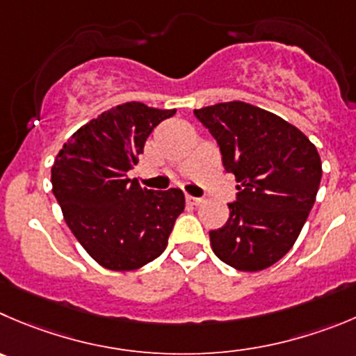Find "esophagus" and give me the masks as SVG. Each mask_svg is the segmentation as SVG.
I'll return each mask as SVG.
<instances>
[{
    "label": "esophagus",
    "instance_id": "1",
    "mask_svg": "<svg viewBox=\"0 0 356 356\" xmlns=\"http://www.w3.org/2000/svg\"><path fill=\"white\" fill-rule=\"evenodd\" d=\"M185 199H187V202L188 204H192V206H199L202 202V199H199V197H194V195H185Z\"/></svg>",
    "mask_w": 356,
    "mask_h": 356
}]
</instances>
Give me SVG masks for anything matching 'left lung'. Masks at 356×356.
Masks as SVG:
<instances>
[{
    "label": "left lung",
    "instance_id": "left-lung-1",
    "mask_svg": "<svg viewBox=\"0 0 356 356\" xmlns=\"http://www.w3.org/2000/svg\"><path fill=\"white\" fill-rule=\"evenodd\" d=\"M213 134L238 199L225 225L209 232L215 255L255 273L285 257L316 199L321 161L306 134L282 117L243 101L194 110Z\"/></svg>",
    "mask_w": 356,
    "mask_h": 356
}]
</instances>
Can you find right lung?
Segmentation results:
<instances>
[{
	"instance_id": "add662e5",
	"label": "right lung",
	"mask_w": 356,
	"mask_h": 356,
	"mask_svg": "<svg viewBox=\"0 0 356 356\" xmlns=\"http://www.w3.org/2000/svg\"><path fill=\"white\" fill-rule=\"evenodd\" d=\"M175 113L118 104L73 133L54 161L52 192L64 220L106 269L134 270L157 259L185 209L180 188L148 191L127 178L155 125Z\"/></svg>"
}]
</instances>
